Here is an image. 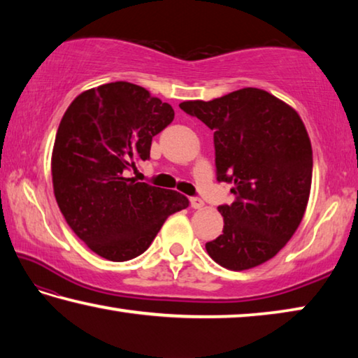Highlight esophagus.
Here are the masks:
<instances>
[{"mask_svg":"<svg viewBox=\"0 0 358 358\" xmlns=\"http://www.w3.org/2000/svg\"><path fill=\"white\" fill-rule=\"evenodd\" d=\"M203 201L201 197H191V207L194 208V210H201V208H203Z\"/></svg>","mask_w":358,"mask_h":358,"instance_id":"esophagus-1","label":"esophagus"}]
</instances>
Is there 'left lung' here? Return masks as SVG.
<instances>
[{
    "label": "left lung",
    "mask_w": 358,
    "mask_h": 358,
    "mask_svg": "<svg viewBox=\"0 0 358 358\" xmlns=\"http://www.w3.org/2000/svg\"><path fill=\"white\" fill-rule=\"evenodd\" d=\"M180 108L215 131L216 178L234 185L235 201L217 207L222 235L207 252L234 271L266 262L300 226L310 199L313 150L301 118L259 88Z\"/></svg>",
    "instance_id": "left-lung-1"
}]
</instances>
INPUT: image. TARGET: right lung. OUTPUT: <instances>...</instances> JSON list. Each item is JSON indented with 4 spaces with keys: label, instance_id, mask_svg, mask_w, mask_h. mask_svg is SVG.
<instances>
[{
    "label": "right lung",
    "instance_id": "right-lung-1",
    "mask_svg": "<svg viewBox=\"0 0 358 358\" xmlns=\"http://www.w3.org/2000/svg\"><path fill=\"white\" fill-rule=\"evenodd\" d=\"M173 108L129 82L83 92L63 115L52 153L58 207L78 238L112 262L141 256L167 216L187 208L177 191L129 178Z\"/></svg>",
    "mask_w": 358,
    "mask_h": 358
}]
</instances>
